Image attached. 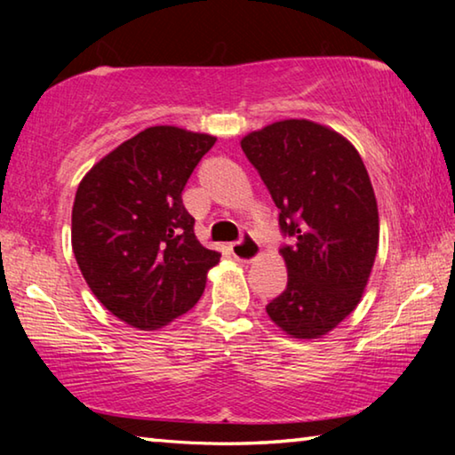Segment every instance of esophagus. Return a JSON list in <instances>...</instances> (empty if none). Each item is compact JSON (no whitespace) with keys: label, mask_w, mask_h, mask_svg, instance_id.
Returning <instances> with one entry per match:
<instances>
[{"label":"esophagus","mask_w":455,"mask_h":455,"mask_svg":"<svg viewBox=\"0 0 455 455\" xmlns=\"http://www.w3.org/2000/svg\"><path fill=\"white\" fill-rule=\"evenodd\" d=\"M230 252H233L235 259L244 260V263H251V260H255L259 257L260 246L251 235H243L241 241L230 244Z\"/></svg>","instance_id":"1"}]
</instances>
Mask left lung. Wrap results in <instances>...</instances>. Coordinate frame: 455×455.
Instances as JSON below:
<instances>
[{"label": "left lung", "mask_w": 455, "mask_h": 455, "mask_svg": "<svg viewBox=\"0 0 455 455\" xmlns=\"http://www.w3.org/2000/svg\"><path fill=\"white\" fill-rule=\"evenodd\" d=\"M241 148L279 209L287 289L267 305L276 325L317 339L355 309L379 244L371 180L353 144L309 120H283Z\"/></svg>", "instance_id": "8db88e82"}]
</instances>
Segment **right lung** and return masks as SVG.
I'll return each instance as SVG.
<instances>
[{"label":"right lung","mask_w":455,"mask_h":455,"mask_svg":"<svg viewBox=\"0 0 455 455\" xmlns=\"http://www.w3.org/2000/svg\"><path fill=\"white\" fill-rule=\"evenodd\" d=\"M217 138L152 126L84 176L72 211V249L108 311L150 331L180 317L203 295L220 252L195 235L182 190Z\"/></svg>","instance_id":"add662e5"}]
</instances>
